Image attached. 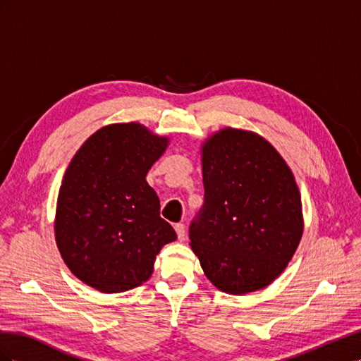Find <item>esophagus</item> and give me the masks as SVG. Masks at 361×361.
<instances>
[{
    "label": "esophagus",
    "mask_w": 361,
    "mask_h": 361,
    "mask_svg": "<svg viewBox=\"0 0 361 361\" xmlns=\"http://www.w3.org/2000/svg\"><path fill=\"white\" fill-rule=\"evenodd\" d=\"M174 231H176V235H178L180 241H182V239H185V226L182 223L174 224Z\"/></svg>",
    "instance_id": "34e87169"
}]
</instances>
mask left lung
Returning a JSON list of instances; mask_svg holds the SVG:
<instances>
[{
	"instance_id": "left-lung-1",
	"label": "left lung",
	"mask_w": 361,
	"mask_h": 361,
	"mask_svg": "<svg viewBox=\"0 0 361 361\" xmlns=\"http://www.w3.org/2000/svg\"><path fill=\"white\" fill-rule=\"evenodd\" d=\"M204 203L190 226L204 276L223 292L244 295L274 281L304 231L300 190L268 140L236 128L202 145Z\"/></svg>"
}]
</instances>
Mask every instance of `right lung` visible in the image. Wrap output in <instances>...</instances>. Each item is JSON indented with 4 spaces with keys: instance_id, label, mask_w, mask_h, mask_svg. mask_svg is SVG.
I'll list each match as a JSON object with an SVG mask.
<instances>
[{
    "instance_id": "obj_1",
    "label": "right lung",
    "mask_w": 361,
    "mask_h": 361,
    "mask_svg": "<svg viewBox=\"0 0 361 361\" xmlns=\"http://www.w3.org/2000/svg\"><path fill=\"white\" fill-rule=\"evenodd\" d=\"M169 143L141 123H113L97 129L72 158L54 232L64 264L87 286L104 293L141 286L161 248L176 241L146 180Z\"/></svg>"
}]
</instances>
